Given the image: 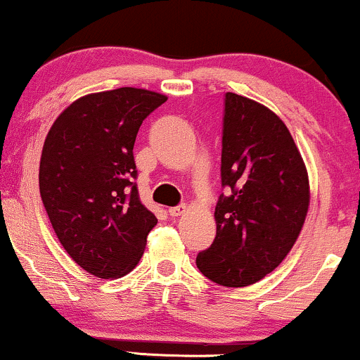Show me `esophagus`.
<instances>
[{
  "label": "esophagus",
  "mask_w": 360,
  "mask_h": 360,
  "mask_svg": "<svg viewBox=\"0 0 360 360\" xmlns=\"http://www.w3.org/2000/svg\"><path fill=\"white\" fill-rule=\"evenodd\" d=\"M186 212H188V206H186V205L172 206V208H169V213H171V217H181V214H184Z\"/></svg>",
  "instance_id": "34e87169"
}]
</instances>
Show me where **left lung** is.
I'll return each mask as SVG.
<instances>
[{
	"label": "left lung",
	"instance_id": "obj_1",
	"mask_svg": "<svg viewBox=\"0 0 360 360\" xmlns=\"http://www.w3.org/2000/svg\"><path fill=\"white\" fill-rule=\"evenodd\" d=\"M221 184L214 208L217 237L198 254L208 279L243 288L266 278L286 259L308 214L309 181L288 127L250 98L226 93Z\"/></svg>",
	"mask_w": 360,
	"mask_h": 360
}]
</instances>
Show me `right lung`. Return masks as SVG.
I'll use <instances>...</instances> for the list:
<instances>
[{"label":"right lung","instance_id":"add662e5","mask_svg":"<svg viewBox=\"0 0 360 360\" xmlns=\"http://www.w3.org/2000/svg\"><path fill=\"white\" fill-rule=\"evenodd\" d=\"M166 94L118 88L81 96L45 137L40 196L60 245L101 279L135 269L157 225L140 203L134 160L139 128Z\"/></svg>","mask_w":360,"mask_h":360}]
</instances>
